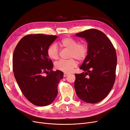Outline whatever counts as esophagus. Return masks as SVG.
Returning <instances> with one entry per match:
<instances>
[{
	"instance_id": "1",
	"label": "esophagus",
	"mask_w": 130,
	"mask_h": 130,
	"mask_svg": "<svg viewBox=\"0 0 130 130\" xmlns=\"http://www.w3.org/2000/svg\"><path fill=\"white\" fill-rule=\"evenodd\" d=\"M68 75H69V74H68V73H64V78L66 77V76H68Z\"/></svg>"
}]
</instances>
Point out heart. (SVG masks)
Returning a JSON list of instances; mask_svg holds the SVG:
<instances>
[{"label":"heart","mask_w":130,"mask_h":130,"mask_svg":"<svg viewBox=\"0 0 130 130\" xmlns=\"http://www.w3.org/2000/svg\"><path fill=\"white\" fill-rule=\"evenodd\" d=\"M61 45L70 49L69 57L72 59L69 60L61 59L55 63V68L66 73H70L77 65L75 58L78 61L84 60L87 57L88 49L85 43H78L77 41L71 37H66L61 41ZM47 55L53 59H57L59 57V51L56 44H52L48 47Z\"/></svg>","instance_id":"1"}]
</instances>
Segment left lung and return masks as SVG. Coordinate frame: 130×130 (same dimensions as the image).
Listing matches in <instances>:
<instances>
[{
	"label": "left lung",
	"instance_id": "left-lung-1",
	"mask_svg": "<svg viewBox=\"0 0 130 130\" xmlns=\"http://www.w3.org/2000/svg\"><path fill=\"white\" fill-rule=\"evenodd\" d=\"M85 38L88 52L80 69L84 72L75 74L74 88L78 98L85 102L96 103L103 100L112 88L117 65L116 50L104 34L90 29L76 34Z\"/></svg>",
	"mask_w": 130,
	"mask_h": 130
}]
</instances>
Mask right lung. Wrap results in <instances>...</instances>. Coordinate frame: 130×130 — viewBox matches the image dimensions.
<instances>
[{
	"mask_svg": "<svg viewBox=\"0 0 130 130\" xmlns=\"http://www.w3.org/2000/svg\"><path fill=\"white\" fill-rule=\"evenodd\" d=\"M55 35L29 34L19 42L13 56V70L19 88L26 99L37 106L51 104L58 94L57 86L63 78L61 71H52L47 49Z\"/></svg>",
	"mask_w": 130,
	"mask_h": 130,
	"instance_id": "right-lung-1",
	"label": "right lung"
}]
</instances>
